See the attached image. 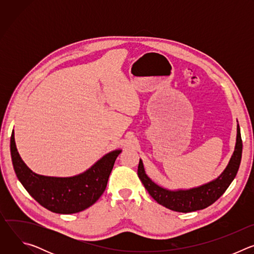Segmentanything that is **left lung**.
Instances as JSON below:
<instances>
[{
    "label": "left lung",
    "mask_w": 254,
    "mask_h": 254,
    "mask_svg": "<svg viewBox=\"0 0 254 254\" xmlns=\"http://www.w3.org/2000/svg\"><path fill=\"white\" fill-rule=\"evenodd\" d=\"M241 156L242 139L240 127L239 125H237L236 144L233 155L223 173L211 182L188 190H168L154 183L147 176L141 160H139L138 163L137 176L149 194L159 204L176 212L188 213L207 208L223 195L238 172Z\"/></svg>",
    "instance_id": "obj_1"
}]
</instances>
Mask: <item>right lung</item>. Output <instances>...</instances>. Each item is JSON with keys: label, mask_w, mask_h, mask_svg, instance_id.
<instances>
[{"label": "right lung", "mask_w": 254, "mask_h": 254, "mask_svg": "<svg viewBox=\"0 0 254 254\" xmlns=\"http://www.w3.org/2000/svg\"><path fill=\"white\" fill-rule=\"evenodd\" d=\"M11 157L17 178L41 206L59 214L78 213L93 205L104 192L115 162L122 150L103 156L90 169L74 177H47L32 172L21 159L11 135Z\"/></svg>", "instance_id": "right-lung-1"}]
</instances>
